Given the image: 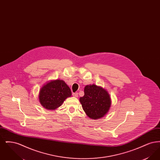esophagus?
<instances>
[{
  "label": "esophagus",
  "mask_w": 160,
  "mask_h": 160,
  "mask_svg": "<svg viewBox=\"0 0 160 160\" xmlns=\"http://www.w3.org/2000/svg\"><path fill=\"white\" fill-rule=\"evenodd\" d=\"M72 96L74 97H76V98H77L78 97V93H72Z\"/></svg>",
  "instance_id": "obj_1"
}]
</instances>
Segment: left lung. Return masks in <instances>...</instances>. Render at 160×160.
I'll use <instances>...</instances> for the list:
<instances>
[{
	"label": "left lung",
	"mask_w": 160,
	"mask_h": 160,
	"mask_svg": "<svg viewBox=\"0 0 160 160\" xmlns=\"http://www.w3.org/2000/svg\"><path fill=\"white\" fill-rule=\"evenodd\" d=\"M84 95L79 101L87 116L92 119H98L105 116L112 105L108 91L96 84H88L84 87Z\"/></svg>",
	"instance_id": "1"
}]
</instances>
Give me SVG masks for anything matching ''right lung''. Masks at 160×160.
Masks as SVG:
<instances>
[{
	"mask_svg": "<svg viewBox=\"0 0 160 160\" xmlns=\"http://www.w3.org/2000/svg\"><path fill=\"white\" fill-rule=\"evenodd\" d=\"M71 95V89L66 83L62 80L57 79L47 82L41 88L38 98L44 108L54 110L61 106Z\"/></svg>",
	"mask_w": 160,
	"mask_h": 160,
	"instance_id": "obj_1",
	"label": "right lung"
}]
</instances>
